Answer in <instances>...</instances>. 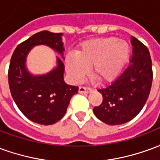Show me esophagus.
<instances>
[{"mask_svg":"<svg viewBox=\"0 0 160 160\" xmlns=\"http://www.w3.org/2000/svg\"><path fill=\"white\" fill-rule=\"evenodd\" d=\"M92 91V88L87 87H79V92L80 93H89Z\"/></svg>","mask_w":160,"mask_h":160,"instance_id":"1","label":"esophagus"}]
</instances>
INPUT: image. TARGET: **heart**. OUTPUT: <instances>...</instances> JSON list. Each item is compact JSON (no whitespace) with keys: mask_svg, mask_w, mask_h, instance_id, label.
Wrapping results in <instances>:
<instances>
[{"mask_svg":"<svg viewBox=\"0 0 160 160\" xmlns=\"http://www.w3.org/2000/svg\"><path fill=\"white\" fill-rule=\"evenodd\" d=\"M130 56V46L117 38H104L82 43L75 56L66 57V68L74 81H80L91 67L92 75L100 82L115 79Z\"/></svg>","mask_w":160,"mask_h":160,"instance_id":"heart-1","label":"heart"}]
</instances>
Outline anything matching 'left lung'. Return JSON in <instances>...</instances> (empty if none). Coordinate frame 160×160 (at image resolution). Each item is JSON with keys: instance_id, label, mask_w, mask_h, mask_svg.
I'll return each instance as SVG.
<instances>
[{"instance_id": "left-lung-1", "label": "left lung", "mask_w": 160, "mask_h": 160, "mask_svg": "<svg viewBox=\"0 0 160 160\" xmlns=\"http://www.w3.org/2000/svg\"><path fill=\"white\" fill-rule=\"evenodd\" d=\"M130 64L108 87L98 89L103 101L93 112L103 122L118 125L137 116L148 100L152 82V60L148 47L131 37Z\"/></svg>"}]
</instances>
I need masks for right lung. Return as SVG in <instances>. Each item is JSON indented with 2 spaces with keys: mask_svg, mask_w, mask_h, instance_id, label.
I'll use <instances>...</instances> for the list:
<instances>
[{
  "mask_svg": "<svg viewBox=\"0 0 160 160\" xmlns=\"http://www.w3.org/2000/svg\"><path fill=\"white\" fill-rule=\"evenodd\" d=\"M62 33L42 31L19 43L12 53L8 68V84L13 100L29 120L51 125L66 113L78 87L64 82V64L57 58V68L47 74L34 76L26 70V56L36 45L45 44L62 55Z\"/></svg>",
  "mask_w": 160,
  "mask_h": 160,
  "instance_id": "obj_1",
  "label": "right lung"
}]
</instances>
